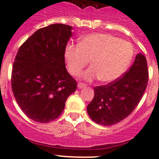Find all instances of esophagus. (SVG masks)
<instances>
[{
  "instance_id": "esophagus-1",
  "label": "esophagus",
  "mask_w": 159,
  "mask_h": 159,
  "mask_svg": "<svg viewBox=\"0 0 159 159\" xmlns=\"http://www.w3.org/2000/svg\"><path fill=\"white\" fill-rule=\"evenodd\" d=\"M86 86L85 84H84V83H81V82H79L78 84V89H83V88H84Z\"/></svg>"
}]
</instances>
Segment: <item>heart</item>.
<instances>
[{
	"label": "heart",
	"mask_w": 159,
	"mask_h": 159,
	"mask_svg": "<svg viewBox=\"0 0 159 159\" xmlns=\"http://www.w3.org/2000/svg\"><path fill=\"white\" fill-rule=\"evenodd\" d=\"M134 56L133 46L115 35L92 33L86 35L79 45L66 46L65 58L69 70L78 75L91 60V67L82 75L87 81L98 78L112 82L122 75Z\"/></svg>",
	"instance_id": "obj_1"
}]
</instances>
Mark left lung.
Listing matches in <instances>:
<instances>
[{
    "instance_id": "left-lung-1",
    "label": "left lung",
    "mask_w": 159,
    "mask_h": 159,
    "mask_svg": "<svg viewBox=\"0 0 159 159\" xmlns=\"http://www.w3.org/2000/svg\"><path fill=\"white\" fill-rule=\"evenodd\" d=\"M148 81L147 61L144 55L138 53L133 65L121 78L106 85L94 88L95 95L87 106L90 118L103 126L120 122L141 101Z\"/></svg>"
}]
</instances>
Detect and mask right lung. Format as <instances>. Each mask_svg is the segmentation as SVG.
I'll return each instance as SVG.
<instances>
[{
	"label": "right lung",
	"instance_id": "obj_1",
	"mask_svg": "<svg viewBox=\"0 0 159 159\" xmlns=\"http://www.w3.org/2000/svg\"><path fill=\"white\" fill-rule=\"evenodd\" d=\"M70 25L53 24L34 32L21 46L11 72L14 96L21 110L38 123L57 118L77 82L67 71L64 53Z\"/></svg>",
	"mask_w": 159,
	"mask_h": 159
}]
</instances>
